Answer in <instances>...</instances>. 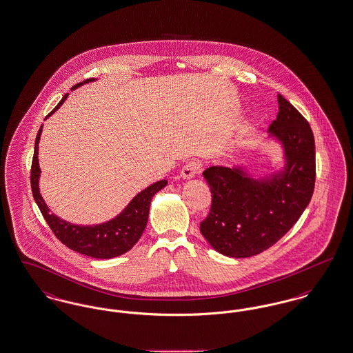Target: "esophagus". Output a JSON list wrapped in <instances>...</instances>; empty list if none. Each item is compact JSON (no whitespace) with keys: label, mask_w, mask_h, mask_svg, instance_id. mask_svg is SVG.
<instances>
[{"label":"esophagus","mask_w":353,"mask_h":353,"mask_svg":"<svg viewBox=\"0 0 353 353\" xmlns=\"http://www.w3.org/2000/svg\"><path fill=\"white\" fill-rule=\"evenodd\" d=\"M201 169V164L200 161L197 160H190L188 161L184 165V168L181 169V177L188 180V179H192L199 170Z\"/></svg>","instance_id":"esophagus-1"}]
</instances>
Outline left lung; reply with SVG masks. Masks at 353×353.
Returning <instances> with one entry per match:
<instances>
[{
    "mask_svg": "<svg viewBox=\"0 0 353 353\" xmlns=\"http://www.w3.org/2000/svg\"><path fill=\"white\" fill-rule=\"evenodd\" d=\"M278 103L279 112L269 132L282 143L285 168L261 180L241 167H210L202 173L213 196L200 230L223 255L248 258L268 250L296 223L311 201L316 176L312 130L281 94Z\"/></svg>",
    "mask_w": 353,
    "mask_h": 353,
    "instance_id": "obj_1",
    "label": "left lung"
}]
</instances>
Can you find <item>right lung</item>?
<instances>
[{"instance_id": "1", "label": "right lung", "mask_w": 353, "mask_h": 353, "mask_svg": "<svg viewBox=\"0 0 353 353\" xmlns=\"http://www.w3.org/2000/svg\"><path fill=\"white\" fill-rule=\"evenodd\" d=\"M92 81L95 79L91 78L81 83L75 84L72 85L71 90H75L79 85L92 82ZM68 94H66L62 98V101H59L57 107L46 117V119L52 115L63 104V101L68 99ZM41 134H42V125L37 134L35 144H34L30 184H32L34 200L37 202L43 219H46L48 225L50 226L52 233L63 245H66L68 249L87 256L98 258V259H110L131 250L134 243L140 239L147 226L152 197L168 184V181L161 180L141 190L139 194L134 196V200L130 202L124 208V210L115 219H110L99 225H85V226L74 225L50 213V209L48 208V205L45 203L39 193L38 181L41 176V169L38 164V144H39Z\"/></svg>"}]
</instances>
